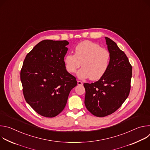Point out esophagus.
Returning <instances> with one entry per match:
<instances>
[{
    "mask_svg": "<svg viewBox=\"0 0 150 150\" xmlns=\"http://www.w3.org/2000/svg\"><path fill=\"white\" fill-rule=\"evenodd\" d=\"M77 83H78V85H82V84H83L82 82H81V81H78Z\"/></svg>",
    "mask_w": 150,
    "mask_h": 150,
    "instance_id": "1",
    "label": "esophagus"
}]
</instances>
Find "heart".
I'll use <instances>...</instances> for the list:
<instances>
[{"label": "heart", "instance_id": "1", "mask_svg": "<svg viewBox=\"0 0 150 150\" xmlns=\"http://www.w3.org/2000/svg\"><path fill=\"white\" fill-rule=\"evenodd\" d=\"M75 54H66L64 63L67 70L70 73H75L82 63L83 67L77 73L79 79L90 78L91 80H97L108 70L110 53L96 42L88 40L82 41L75 47Z\"/></svg>", "mask_w": 150, "mask_h": 150}]
</instances>
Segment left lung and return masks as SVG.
Masks as SVG:
<instances>
[{
  "label": "left lung",
  "instance_id": "obj_1",
  "mask_svg": "<svg viewBox=\"0 0 150 150\" xmlns=\"http://www.w3.org/2000/svg\"><path fill=\"white\" fill-rule=\"evenodd\" d=\"M105 38L110 54L108 69L98 81L83 83L85 105L97 117H104L116 111L131 89L132 69L129 60L115 41Z\"/></svg>",
  "mask_w": 150,
  "mask_h": 150
}]
</instances>
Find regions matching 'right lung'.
I'll list each match as a JSON object with an SVG mask.
<instances>
[{
    "instance_id": "obj_1",
    "label": "right lung",
    "mask_w": 150,
    "mask_h": 150,
    "mask_svg": "<svg viewBox=\"0 0 150 150\" xmlns=\"http://www.w3.org/2000/svg\"><path fill=\"white\" fill-rule=\"evenodd\" d=\"M68 45L66 40H42L24 61L20 75L24 98L42 116L58 115L65 108L71 90L77 85L64 63Z\"/></svg>"
}]
</instances>
